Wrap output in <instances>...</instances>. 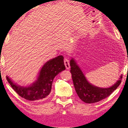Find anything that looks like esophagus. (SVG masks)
Listing matches in <instances>:
<instances>
[{
  "label": "esophagus",
  "mask_w": 128,
  "mask_h": 128,
  "mask_svg": "<svg viewBox=\"0 0 128 128\" xmlns=\"http://www.w3.org/2000/svg\"><path fill=\"white\" fill-rule=\"evenodd\" d=\"M64 62L65 66H66V69H69L70 68L69 60L67 58H64Z\"/></svg>",
  "instance_id": "1"
}]
</instances>
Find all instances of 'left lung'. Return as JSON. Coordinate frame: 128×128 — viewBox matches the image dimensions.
Listing matches in <instances>:
<instances>
[{
	"mask_svg": "<svg viewBox=\"0 0 128 128\" xmlns=\"http://www.w3.org/2000/svg\"><path fill=\"white\" fill-rule=\"evenodd\" d=\"M70 65L75 91L80 98L86 103H96L106 98L118 88L122 82V75L119 80L110 88H100L88 82L74 59H71Z\"/></svg>",
	"mask_w": 128,
	"mask_h": 128,
	"instance_id": "8db88e82",
	"label": "left lung"
}]
</instances>
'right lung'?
Listing matches in <instances>:
<instances>
[{
  "label": "right lung",
  "instance_id": "add662e5",
  "mask_svg": "<svg viewBox=\"0 0 128 128\" xmlns=\"http://www.w3.org/2000/svg\"><path fill=\"white\" fill-rule=\"evenodd\" d=\"M65 69L64 57L59 56L46 62L40 69L37 79L30 86L16 85L7 76L6 79L16 93L25 100L31 101L43 100L50 93L54 78Z\"/></svg>",
  "mask_w": 128,
  "mask_h": 128
}]
</instances>
